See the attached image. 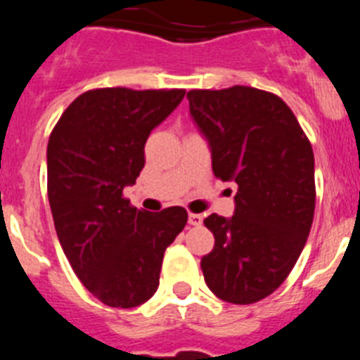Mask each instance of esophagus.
Returning <instances> with one entry per match:
<instances>
[{
    "mask_svg": "<svg viewBox=\"0 0 360 360\" xmlns=\"http://www.w3.org/2000/svg\"><path fill=\"white\" fill-rule=\"evenodd\" d=\"M187 221H189V225H193V227H198V225H202V216L193 214V212H191L189 218H187Z\"/></svg>",
    "mask_w": 360,
    "mask_h": 360,
    "instance_id": "34e87169",
    "label": "esophagus"
}]
</instances>
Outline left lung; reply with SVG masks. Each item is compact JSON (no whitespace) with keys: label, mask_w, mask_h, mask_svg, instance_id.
<instances>
[{"label":"left lung","mask_w":360,"mask_h":360,"mask_svg":"<svg viewBox=\"0 0 360 360\" xmlns=\"http://www.w3.org/2000/svg\"><path fill=\"white\" fill-rule=\"evenodd\" d=\"M189 113L211 149L212 171L234 182V214L203 224L214 247L202 257L212 294L250 304L279 288L307 243L316 209L314 151L290 108L249 86L191 90Z\"/></svg>","instance_id":"obj_1"}]
</instances>
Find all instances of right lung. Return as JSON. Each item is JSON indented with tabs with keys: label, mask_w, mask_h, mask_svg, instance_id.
I'll return each mask as SVG.
<instances>
[{
	"label": "right lung",
	"mask_w": 360,
	"mask_h": 360,
	"mask_svg": "<svg viewBox=\"0 0 360 360\" xmlns=\"http://www.w3.org/2000/svg\"><path fill=\"white\" fill-rule=\"evenodd\" d=\"M186 90L101 88L79 95L46 149L49 200L73 272L113 308L146 303L158 288L165 249L187 224L184 207L139 211L122 196L146 164L149 133Z\"/></svg>",
	"instance_id": "right-lung-1"
}]
</instances>
